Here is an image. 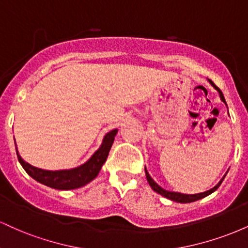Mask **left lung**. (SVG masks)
<instances>
[{
	"mask_svg": "<svg viewBox=\"0 0 248 248\" xmlns=\"http://www.w3.org/2000/svg\"><path fill=\"white\" fill-rule=\"evenodd\" d=\"M207 81H209L210 85H211V86H212L213 88H215V90L217 91V92L219 93V96H220V100L223 101L225 105H226V101H225V98H224L223 93H221V91L219 90V88H218L217 86H216L215 84H213L212 80H210V79H207ZM226 106H227V105H226ZM227 110H229V109H227ZM144 170H146V176H147L148 183H149V186H152V189L154 190V191L157 192V193H160L161 196H163V197L170 199V201L177 202V203H192V202L199 201V199H202V198L206 197V196L211 195L212 192H215L216 190H217L218 187L220 186L221 182L224 181L225 176H226V173H227V172L225 173L224 177L221 178L220 181H219V183L217 184V186H213L212 189L207 190V191H205V192H199V193H193V195H187V193H181V192H175V191H168V190L163 189V187H161V186H158V184L156 183V182L154 181V179L152 178V176H150L149 172H148L147 168H144ZM227 171H229V170H227Z\"/></svg>",
	"mask_w": 248,
	"mask_h": 248,
	"instance_id": "8db88e82",
	"label": "left lung"
}]
</instances>
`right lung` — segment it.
<instances>
[{"instance_id":"obj_1","label":"right lung","mask_w":248,"mask_h":248,"mask_svg":"<svg viewBox=\"0 0 248 248\" xmlns=\"http://www.w3.org/2000/svg\"><path fill=\"white\" fill-rule=\"evenodd\" d=\"M118 134V129H113L108 132L102 139L101 146L99 149L90 157V160L85 162L81 166L72 168V169H62V170H45L31 166L25 162L21 155L18 154L16 146V154L18 157L19 163L23 167L29 176L36 179L39 183L44 186L52 187L57 190H73L81 187L92 182L99 171L101 170L102 166L106 162L108 154L114 142L115 135ZM16 143V142H15Z\"/></svg>"}]
</instances>
